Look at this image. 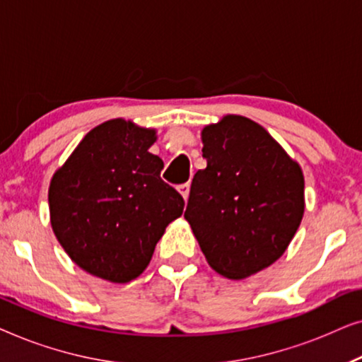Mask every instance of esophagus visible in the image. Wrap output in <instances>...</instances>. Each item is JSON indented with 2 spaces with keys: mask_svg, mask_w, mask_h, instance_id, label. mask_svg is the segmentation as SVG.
Wrapping results in <instances>:
<instances>
[{
  "mask_svg": "<svg viewBox=\"0 0 362 362\" xmlns=\"http://www.w3.org/2000/svg\"><path fill=\"white\" fill-rule=\"evenodd\" d=\"M189 189H191V185H189V182H185V185H180V186H177V191L181 192V196L185 197V201H187V196H189Z\"/></svg>",
  "mask_w": 362,
  "mask_h": 362,
  "instance_id": "esophagus-1",
  "label": "esophagus"
}]
</instances>
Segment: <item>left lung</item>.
<instances>
[{
    "instance_id": "1",
    "label": "left lung",
    "mask_w": 362,
    "mask_h": 362,
    "mask_svg": "<svg viewBox=\"0 0 362 362\" xmlns=\"http://www.w3.org/2000/svg\"><path fill=\"white\" fill-rule=\"evenodd\" d=\"M207 166L192 177L185 212L206 260L227 279H245L280 259L305 211L300 166L245 117L202 130Z\"/></svg>"
}]
</instances>
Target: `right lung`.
<instances>
[{
	"mask_svg": "<svg viewBox=\"0 0 362 362\" xmlns=\"http://www.w3.org/2000/svg\"><path fill=\"white\" fill-rule=\"evenodd\" d=\"M155 130L122 118L88 132L49 186L57 240L88 274L127 284L150 264L185 199L161 180L163 161L148 151Z\"/></svg>",
	"mask_w": 362,
	"mask_h": 362,
	"instance_id": "add662e5",
	"label": "right lung"
}]
</instances>
